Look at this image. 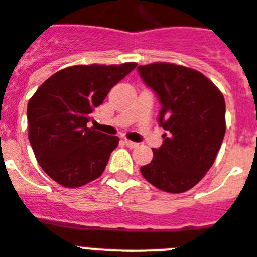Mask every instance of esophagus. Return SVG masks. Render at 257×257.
<instances>
[{"instance_id":"obj_1","label":"esophagus","mask_w":257,"mask_h":257,"mask_svg":"<svg viewBox=\"0 0 257 257\" xmlns=\"http://www.w3.org/2000/svg\"><path fill=\"white\" fill-rule=\"evenodd\" d=\"M124 144L126 145L128 148H136V147H139V144L137 143H133V141H131V140H124Z\"/></svg>"}]
</instances>
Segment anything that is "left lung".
I'll use <instances>...</instances> for the list:
<instances>
[{
  "label": "left lung",
  "mask_w": 257,
  "mask_h": 257,
  "mask_svg": "<svg viewBox=\"0 0 257 257\" xmlns=\"http://www.w3.org/2000/svg\"><path fill=\"white\" fill-rule=\"evenodd\" d=\"M144 83L157 93L162 108L158 122L166 131L141 166L143 177L166 193H185L204 177L215 161L226 133L222 92L199 71L173 63L137 67Z\"/></svg>",
  "instance_id": "8db88e82"
}]
</instances>
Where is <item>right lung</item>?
<instances>
[{
  "label": "right lung",
  "mask_w": 257,
  "mask_h": 257,
  "mask_svg": "<svg viewBox=\"0 0 257 257\" xmlns=\"http://www.w3.org/2000/svg\"><path fill=\"white\" fill-rule=\"evenodd\" d=\"M136 66H71L50 76L29 100V141L43 172L55 182L72 189L103 174L118 137L88 128L87 122L110 88Z\"/></svg>",
  "instance_id": "add662e5"
}]
</instances>
